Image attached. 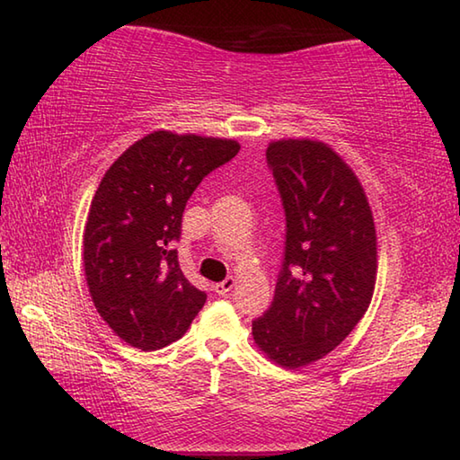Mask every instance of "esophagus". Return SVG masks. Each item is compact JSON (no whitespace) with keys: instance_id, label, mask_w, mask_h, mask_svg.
Masks as SVG:
<instances>
[{"instance_id":"obj_1","label":"esophagus","mask_w":460,"mask_h":460,"mask_svg":"<svg viewBox=\"0 0 460 460\" xmlns=\"http://www.w3.org/2000/svg\"><path fill=\"white\" fill-rule=\"evenodd\" d=\"M235 284H237L235 278H227V279H225V282L215 284V292L219 294V296H227L233 290V288H235Z\"/></svg>"}]
</instances>
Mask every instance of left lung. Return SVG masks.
Returning a JSON list of instances; mask_svg holds the SVG:
<instances>
[{
  "label": "left lung",
  "mask_w": 460,
  "mask_h": 460,
  "mask_svg": "<svg viewBox=\"0 0 460 460\" xmlns=\"http://www.w3.org/2000/svg\"><path fill=\"white\" fill-rule=\"evenodd\" d=\"M286 211V255L274 302L253 321L260 351L284 369L323 359L371 305L377 233L359 178L329 144L274 139L266 150Z\"/></svg>",
  "instance_id": "left-lung-1"
}]
</instances>
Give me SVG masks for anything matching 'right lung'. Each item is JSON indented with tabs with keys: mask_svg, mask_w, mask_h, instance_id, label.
Segmentation results:
<instances>
[{
	"mask_svg": "<svg viewBox=\"0 0 460 460\" xmlns=\"http://www.w3.org/2000/svg\"><path fill=\"white\" fill-rule=\"evenodd\" d=\"M227 137L158 129L109 166L83 233L89 294L128 345L155 351L182 337L207 294L184 278L174 241L202 178L239 152Z\"/></svg>",
	"mask_w": 460,
	"mask_h": 460,
	"instance_id": "1",
	"label": "right lung"
}]
</instances>
